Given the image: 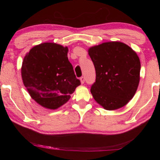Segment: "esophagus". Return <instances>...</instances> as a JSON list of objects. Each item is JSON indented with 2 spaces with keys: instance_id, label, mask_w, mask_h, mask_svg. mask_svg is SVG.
I'll return each mask as SVG.
<instances>
[{
  "instance_id": "obj_1",
  "label": "esophagus",
  "mask_w": 160,
  "mask_h": 160,
  "mask_svg": "<svg viewBox=\"0 0 160 160\" xmlns=\"http://www.w3.org/2000/svg\"><path fill=\"white\" fill-rule=\"evenodd\" d=\"M80 83L83 84L84 82H85V78H84V77H81L80 79Z\"/></svg>"
}]
</instances>
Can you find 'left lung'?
Returning a JSON list of instances; mask_svg holds the SVG:
<instances>
[{"instance_id":"1","label":"left lung","mask_w":160,"mask_h":160,"mask_svg":"<svg viewBox=\"0 0 160 160\" xmlns=\"http://www.w3.org/2000/svg\"><path fill=\"white\" fill-rule=\"evenodd\" d=\"M88 53L96 74L90 89L95 102L108 111L124 107L134 97L140 81L141 62L137 53L119 41L93 46Z\"/></svg>"}]
</instances>
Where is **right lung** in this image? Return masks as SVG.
Masks as SVG:
<instances>
[{"label":"right lung","mask_w":160,"mask_h":160,"mask_svg":"<svg viewBox=\"0 0 160 160\" xmlns=\"http://www.w3.org/2000/svg\"><path fill=\"white\" fill-rule=\"evenodd\" d=\"M68 52V47L47 42L34 46L23 58L24 86L32 98L47 109L62 107L80 85Z\"/></svg>","instance_id":"obj_1"}]
</instances>
